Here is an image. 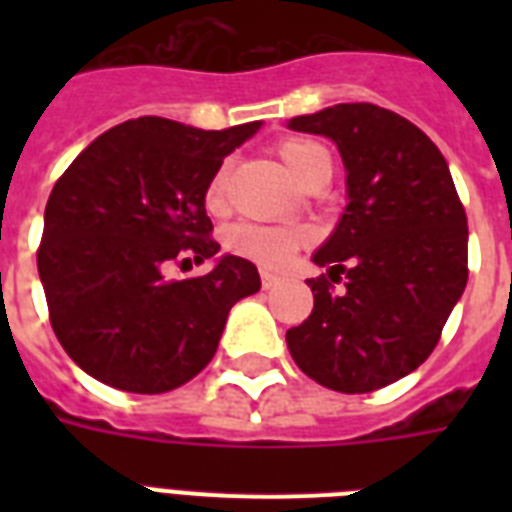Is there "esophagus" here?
<instances>
[{
  "label": "esophagus",
  "instance_id": "34e87169",
  "mask_svg": "<svg viewBox=\"0 0 512 512\" xmlns=\"http://www.w3.org/2000/svg\"><path fill=\"white\" fill-rule=\"evenodd\" d=\"M276 276H273V273H268V271H260V284H263V289H271V287H276Z\"/></svg>",
  "mask_w": 512,
  "mask_h": 512
}]
</instances>
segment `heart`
Masks as SVG:
<instances>
[{
  "label": "heart",
  "mask_w": 512,
  "mask_h": 512,
  "mask_svg": "<svg viewBox=\"0 0 512 512\" xmlns=\"http://www.w3.org/2000/svg\"><path fill=\"white\" fill-rule=\"evenodd\" d=\"M276 154L303 185L316 177L332 175V156L316 140L284 138L276 143ZM225 185H228V162L220 164L209 177L207 191H204V204L209 212H220L225 207ZM308 241H311V231L303 225L236 223L225 231L223 244L231 255L276 271V268H284L289 257Z\"/></svg>",
  "instance_id": "1"
}]
</instances>
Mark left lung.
Here are the masks:
<instances>
[{
    "instance_id": "8db88e82",
    "label": "left lung",
    "mask_w": 512,
    "mask_h": 512,
    "mask_svg": "<svg viewBox=\"0 0 512 512\" xmlns=\"http://www.w3.org/2000/svg\"><path fill=\"white\" fill-rule=\"evenodd\" d=\"M289 127L327 135L348 170V207L313 255L311 316L287 332L311 380L372 393L414 372L468 284V215L436 143L374 103H340ZM335 283H342L337 293Z\"/></svg>"
}]
</instances>
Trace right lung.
I'll list each match as a JSON object with an SVG mask.
<instances>
[{"instance_id": "right-lung-1", "label": "right lung", "mask_w": 512, "mask_h": 512, "mask_svg": "<svg viewBox=\"0 0 512 512\" xmlns=\"http://www.w3.org/2000/svg\"><path fill=\"white\" fill-rule=\"evenodd\" d=\"M260 130L140 116L92 140L58 177L36 265L63 350L95 380L167 393L212 361L236 300L260 289L257 268L223 257L215 271L164 279L170 263L217 255L204 191L223 159Z\"/></svg>"}]
</instances>
